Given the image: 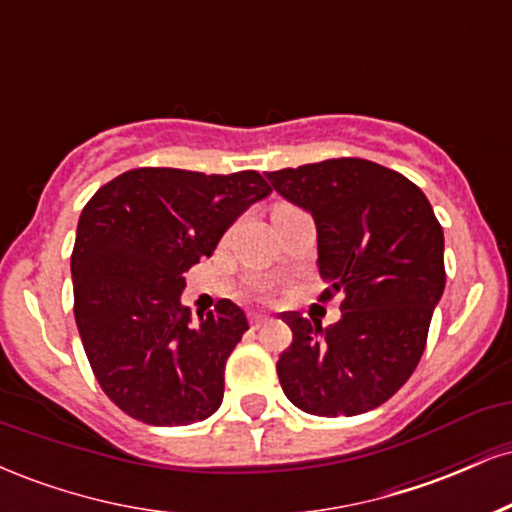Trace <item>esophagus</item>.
<instances>
[{
    "instance_id": "1",
    "label": "esophagus",
    "mask_w": 512,
    "mask_h": 512,
    "mask_svg": "<svg viewBox=\"0 0 512 512\" xmlns=\"http://www.w3.org/2000/svg\"><path fill=\"white\" fill-rule=\"evenodd\" d=\"M267 322H269L267 315H255V313L250 315V327H252V330H260V327L267 325Z\"/></svg>"
}]
</instances>
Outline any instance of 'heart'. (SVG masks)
<instances>
[{"instance_id": "1", "label": "heart", "mask_w": 512, "mask_h": 512, "mask_svg": "<svg viewBox=\"0 0 512 512\" xmlns=\"http://www.w3.org/2000/svg\"><path fill=\"white\" fill-rule=\"evenodd\" d=\"M250 291L255 293V296H264V293H267V284H264V281H252Z\"/></svg>"}]
</instances>
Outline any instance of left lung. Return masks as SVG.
Instances as JSON below:
<instances>
[{
  "label": "left lung",
  "instance_id": "left-lung-1",
  "mask_svg": "<svg viewBox=\"0 0 512 512\" xmlns=\"http://www.w3.org/2000/svg\"><path fill=\"white\" fill-rule=\"evenodd\" d=\"M317 226V267L342 293L325 327L281 313L289 349L276 361L286 397L313 416H356L387 402L419 366L433 308L445 289L443 228L424 192L366 158H327L267 173Z\"/></svg>",
  "mask_w": 512,
  "mask_h": 512
}]
</instances>
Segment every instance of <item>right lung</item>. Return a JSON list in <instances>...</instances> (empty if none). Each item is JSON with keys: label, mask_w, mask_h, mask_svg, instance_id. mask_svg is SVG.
Instances as JSON below:
<instances>
[{"label": "right lung", "mask_w": 512, "mask_h": 512, "mask_svg": "<svg viewBox=\"0 0 512 512\" xmlns=\"http://www.w3.org/2000/svg\"><path fill=\"white\" fill-rule=\"evenodd\" d=\"M272 187L257 170L207 175L132 168L86 202L72 250L74 317L98 385L149 426H187L221 407L223 370L248 330L236 303L180 305L185 274Z\"/></svg>", "instance_id": "obj_1"}]
</instances>
